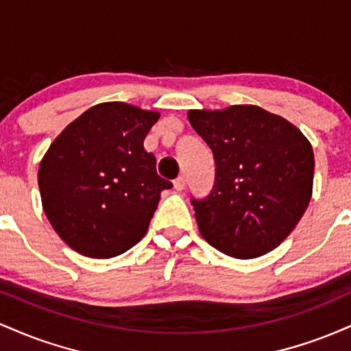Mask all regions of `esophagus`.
Segmentation results:
<instances>
[{"instance_id": "1", "label": "esophagus", "mask_w": 351, "mask_h": 351, "mask_svg": "<svg viewBox=\"0 0 351 351\" xmlns=\"http://www.w3.org/2000/svg\"><path fill=\"white\" fill-rule=\"evenodd\" d=\"M173 186H175L176 191H181V189H184V186H186V180L183 176H178V178L173 181Z\"/></svg>"}]
</instances>
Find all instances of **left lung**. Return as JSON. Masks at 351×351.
Here are the masks:
<instances>
[{
  "mask_svg": "<svg viewBox=\"0 0 351 351\" xmlns=\"http://www.w3.org/2000/svg\"><path fill=\"white\" fill-rule=\"evenodd\" d=\"M188 119L216 163L209 195L191 198L199 232L237 259L272 251L310 203L315 162L308 140L256 106L189 110Z\"/></svg>",
  "mask_w": 351,
  "mask_h": 351,
  "instance_id": "left-lung-1",
  "label": "left lung"
}]
</instances>
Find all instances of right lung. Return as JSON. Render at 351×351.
I'll list each match as a JSON object with an SVG mask.
<instances>
[{
	"instance_id": "1",
	"label": "right lung",
	"mask_w": 351,
	"mask_h": 351,
	"mask_svg": "<svg viewBox=\"0 0 351 351\" xmlns=\"http://www.w3.org/2000/svg\"><path fill=\"white\" fill-rule=\"evenodd\" d=\"M156 120V112L128 104H99L67 125L44 155L38 173L44 213L74 251L107 259L145 236L160 193L173 186L143 148Z\"/></svg>"
}]
</instances>
